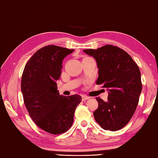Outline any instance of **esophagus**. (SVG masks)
Wrapping results in <instances>:
<instances>
[{
	"instance_id": "1",
	"label": "esophagus",
	"mask_w": 158,
	"mask_h": 158,
	"mask_svg": "<svg viewBox=\"0 0 158 158\" xmlns=\"http://www.w3.org/2000/svg\"><path fill=\"white\" fill-rule=\"evenodd\" d=\"M89 98H90L87 96H82V101L87 100L89 99Z\"/></svg>"
}]
</instances>
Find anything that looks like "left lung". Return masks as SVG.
<instances>
[{
  "label": "left lung",
  "mask_w": 158,
  "mask_h": 158,
  "mask_svg": "<svg viewBox=\"0 0 158 158\" xmlns=\"http://www.w3.org/2000/svg\"><path fill=\"white\" fill-rule=\"evenodd\" d=\"M97 62V85L108 91L106 102L99 97L94 112L97 123L105 130L118 131L129 123L138 106L142 92L141 73L132 58L111 44L97 49H85Z\"/></svg>",
  "instance_id": "left-lung-1"
}]
</instances>
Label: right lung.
Listing matches in <instances>:
<instances>
[{
	"mask_svg": "<svg viewBox=\"0 0 158 158\" xmlns=\"http://www.w3.org/2000/svg\"><path fill=\"white\" fill-rule=\"evenodd\" d=\"M74 49L48 45L38 50L26 64L21 79V91L27 110L37 126L52 134L70 129L80 95H60V79L63 59Z\"/></svg>",
	"mask_w": 158,
	"mask_h": 158,
	"instance_id": "right-lung-1",
	"label": "right lung"
}]
</instances>
